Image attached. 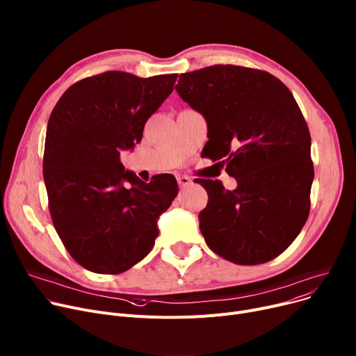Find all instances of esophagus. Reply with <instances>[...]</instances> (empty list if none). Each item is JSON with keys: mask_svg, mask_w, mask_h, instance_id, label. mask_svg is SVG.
I'll return each mask as SVG.
<instances>
[{"mask_svg": "<svg viewBox=\"0 0 356 356\" xmlns=\"http://www.w3.org/2000/svg\"><path fill=\"white\" fill-rule=\"evenodd\" d=\"M177 181H178V185H179L181 188H185V186L193 184V179H191L190 177H186V175H178V177H177Z\"/></svg>", "mask_w": 356, "mask_h": 356, "instance_id": "1", "label": "esophagus"}]
</instances>
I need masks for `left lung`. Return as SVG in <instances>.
<instances>
[{"label":"left lung","mask_w":356,"mask_h":356,"mask_svg":"<svg viewBox=\"0 0 356 356\" xmlns=\"http://www.w3.org/2000/svg\"><path fill=\"white\" fill-rule=\"evenodd\" d=\"M175 90L207 120L201 155L237 181L228 191L218 179H197L208 194L198 216L207 245L243 266L276 259L309 217L315 177L293 95L273 74L233 65L182 73Z\"/></svg>","instance_id":"obj_1"}]
</instances>
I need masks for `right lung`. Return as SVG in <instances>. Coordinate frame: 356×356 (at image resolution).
Here are the masks:
<instances>
[{
    "mask_svg": "<svg viewBox=\"0 0 356 356\" xmlns=\"http://www.w3.org/2000/svg\"><path fill=\"white\" fill-rule=\"evenodd\" d=\"M177 77L104 72L72 85L50 115L43 158L49 210L69 254L93 273L119 275L148 256L156 221L178 194L174 175L145 184L120 162Z\"/></svg>",
    "mask_w": 356,
    "mask_h": 356,
    "instance_id": "add662e5",
    "label": "right lung"
}]
</instances>
